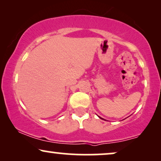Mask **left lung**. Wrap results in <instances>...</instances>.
<instances>
[{"mask_svg": "<svg viewBox=\"0 0 161 161\" xmlns=\"http://www.w3.org/2000/svg\"><path fill=\"white\" fill-rule=\"evenodd\" d=\"M98 118H99V119H103V120H104V119H102V118H101L100 116H98Z\"/></svg>", "mask_w": 161, "mask_h": 161, "instance_id": "obj_1", "label": "left lung"}]
</instances>
